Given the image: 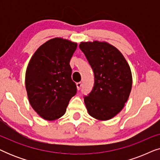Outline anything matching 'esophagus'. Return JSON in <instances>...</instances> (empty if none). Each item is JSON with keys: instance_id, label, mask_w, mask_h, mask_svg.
<instances>
[{"instance_id": "esophagus-1", "label": "esophagus", "mask_w": 160, "mask_h": 160, "mask_svg": "<svg viewBox=\"0 0 160 160\" xmlns=\"http://www.w3.org/2000/svg\"><path fill=\"white\" fill-rule=\"evenodd\" d=\"M76 86H77V88H78V90H79V89H81V88H82V82H78V83H76Z\"/></svg>"}]
</instances>
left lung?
I'll list each match as a JSON object with an SVG mask.
<instances>
[{
	"label": "left lung",
	"mask_w": 160,
	"mask_h": 160,
	"mask_svg": "<svg viewBox=\"0 0 160 160\" xmlns=\"http://www.w3.org/2000/svg\"><path fill=\"white\" fill-rule=\"evenodd\" d=\"M79 48L95 77L92 89L84 97L87 111L97 119H110L128 100L132 83L130 68L121 52L106 42H82Z\"/></svg>",
	"instance_id": "1"
}]
</instances>
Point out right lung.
Masks as SVG:
<instances>
[{
	"label": "right lung",
	"instance_id": "1",
	"mask_svg": "<svg viewBox=\"0 0 160 160\" xmlns=\"http://www.w3.org/2000/svg\"><path fill=\"white\" fill-rule=\"evenodd\" d=\"M76 48V43L52 38L30 59L25 74L26 90L32 108L43 119L52 121L62 117L77 92L70 65Z\"/></svg>",
	"mask_w": 160,
	"mask_h": 160
}]
</instances>
